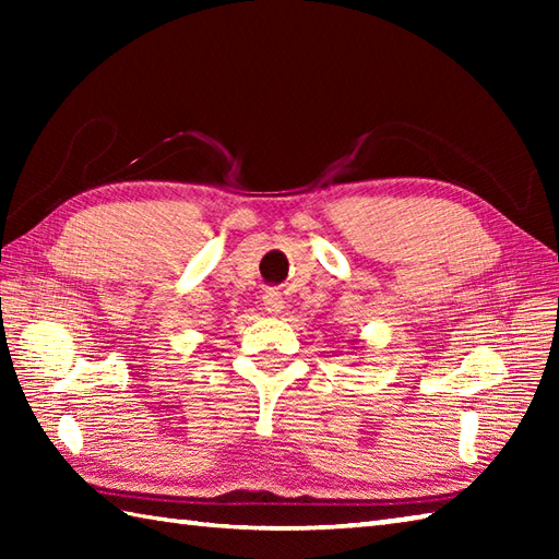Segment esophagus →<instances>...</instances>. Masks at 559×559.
<instances>
[{
  "mask_svg": "<svg viewBox=\"0 0 559 559\" xmlns=\"http://www.w3.org/2000/svg\"><path fill=\"white\" fill-rule=\"evenodd\" d=\"M264 307H266L269 314H281L283 307H286V300H283V293L266 290L264 293Z\"/></svg>",
  "mask_w": 559,
  "mask_h": 559,
  "instance_id": "1",
  "label": "esophagus"
}]
</instances>
